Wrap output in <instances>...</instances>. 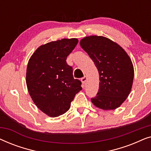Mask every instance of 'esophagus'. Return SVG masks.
<instances>
[{
    "label": "esophagus",
    "instance_id": "obj_1",
    "mask_svg": "<svg viewBox=\"0 0 151 151\" xmlns=\"http://www.w3.org/2000/svg\"><path fill=\"white\" fill-rule=\"evenodd\" d=\"M86 80H87V78H86V76H84L83 78H81V81H82V83H83V84L85 83V82H86Z\"/></svg>",
    "mask_w": 151,
    "mask_h": 151
}]
</instances>
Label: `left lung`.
I'll return each instance as SVG.
<instances>
[{
	"label": "left lung",
	"mask_w": 151,
	"mask_h": 151,
	"mask_svg": "<svg viewBox=\"0 0 151 151\" xmlns=\"http://www.w3.org/2000/svg\"><path fill=\"white\" fill-rule=\"evenodd\" d=\"M80 44L98 70L99 90L91 98L92 103L105 111L118 108L133 86L134 69L129 55L118 44L104 36L84 37Z\"/></svg>",
	"instance_id": "8db88e82"
}]
</instances>
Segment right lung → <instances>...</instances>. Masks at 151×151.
<instances>
[{
	"mask_svg": "<svg viewBox=\"0 0 151 151\" xmlns=\"http://www.w3.org/2000/svg\"><path fill=\"white\" fill-rule=\"evenodd\" d=\"M78 42L67 39L42 45L29 60L26 84L36 106L49 117L69 110L76 94L82 90L81 82L74 79L73 69L66 60Z\"/></svg>",
	"mask_w": 151,
	"mask_h": 151,
	"instance_id": "add662e5",
	"label": "right lung"
}]
</instances>
